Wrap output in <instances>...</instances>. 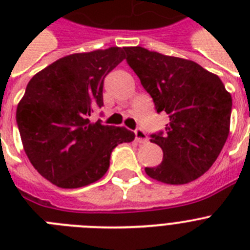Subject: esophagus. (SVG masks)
Returning a JSON list of instances; mask_svg holds the SVG:
<instances>
[{
    "label": "esophagus",
    "instance_id": "34e87169",
    "mask_svg": "<svg viewBox=\"0 0 250 250\" xmlns=\"http://www.w3.org/2000/svg\"><path fill=\"white\" fill-rule=\"evenodd\" d=\"M135 137H136L137 143H140V144H143V143H146V140H148L146 133H145L144 129H141V128H137L136 131H135Z\"/></svg>",
    "mask_w": 250,
    "mask_h": 250
}]
</instances>
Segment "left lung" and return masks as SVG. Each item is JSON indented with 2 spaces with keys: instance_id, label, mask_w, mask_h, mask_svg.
<instances>
[{
  "instance_id": "8db88e82",
  "label": "left lung",
  "mask_w": 250,
  "mask_h": 250,
  "mask_svg": "<svg viewBox=\"0 0 250 250\" xmlns=\"http://www.w3.org/2000/svg\"><path fill=\"white\" fill-rule=\"evenodd\" d=\"M127 63L153 98L157 113L170 118L165 132L150 135L164 161L145 167L152 179L187 184L200 178L219 156L229 133L232 98L225 84L193 61L129 46Z\"/></svg>"
}]
</instances>
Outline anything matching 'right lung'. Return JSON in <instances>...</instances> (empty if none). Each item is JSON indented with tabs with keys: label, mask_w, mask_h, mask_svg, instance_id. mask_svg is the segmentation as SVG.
<instances>
[{
	"label": "right lung",
	"mask_w": 250,
	"mask_h": 250,
	"mask_svg": "<svg viewBox=\"0 0 250 250\" xmlns=\"http://www.w3.org/2000/svg\"><path fill=\"white\" fill-rule=\"evenodd\" d=\"M125 48L70 54L29 80L18 104L17 125L29 162L60 188L97 182L110 166L113 149L131 143L125 127L90 123L104 105V79L125 60Z\"/></svg>",
	"instance_id": "add662e5"
}]
</instances>
